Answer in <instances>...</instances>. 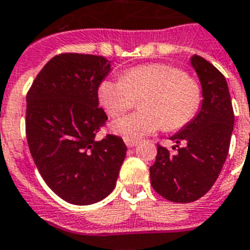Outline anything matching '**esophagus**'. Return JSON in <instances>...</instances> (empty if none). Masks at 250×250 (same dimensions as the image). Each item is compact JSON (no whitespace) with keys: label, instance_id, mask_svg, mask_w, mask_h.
Instances as JSON below:
<instances>
[{"label":"esophagus","instance_id":"esophagus-1","mask_svg":"<svg viewBox=\"0 0 250 250\" xmlns=\"http://www.w3.org/2000/svg\"><path fill=\"white\" fill-rule=\"evenodd\" d=\"M125 143H126V146L129 147V148H133V147H135L137 146L138 142L135 141H125Z\"/></svg>","mask_w":250,"mask_h":250}]
</instances>
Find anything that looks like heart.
Instances as JSON below:
<instances>
[{"instance_id": "1", "label": "heart", "mask_w": 250, "mask_h": 250, "mask_svg": "<svg viewBox=\"0 0 250 250\" xmlns=\"http://www.w3.org/2000/svg\"><path fill=\"white\" fill-rule=\"evenodd\" d=\"M142 98L143 111L113 120L111 129L126 141H138L164 126L178 130L195 117L201 103L199 83L174 65L152 63L127 69L121 79L104 80L98 98L111 116L126 112Z\"/></svg>"}]
</instances>
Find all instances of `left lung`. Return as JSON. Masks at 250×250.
Wrapping results in <instances>:
<instances>
[{"mask_svg":"<svg viewBox=\"0 0 250 250\" xmlns=\"http://www.w3.org/2000/svg\"><path fill=\"white\" fill-rule=\"evenodd\" d=\"M191 65L201 85L200 109L170 137L177 152L157 146L156 161L149 167L155 191L174 203L197 200L214 185L226 161L235 121L225 76L199 55L191 58Z\"/></svg>","mask_w":250,"mask_h":250,"instance_id":"8db88e82","label":"left lung"}]
</instances>
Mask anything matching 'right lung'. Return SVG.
<instances>
[{
	"label": "right lung",
	"instance_id": "add662e5",
	"mask_svg": "<svg viewBox=\"0 0 250 250\" xmlns=\"http://www.w3.org/2000/svg\"><path fill=\"white\" fill-rule=\"evenodd\" d=\"M111 71L103 57L61 54L28 91L29 151L46 185L69 204L90 205L108 196L126 156L120 137L95 139L107 121L98 87Z\"/></svg>",
	"mask_w": 250,
	"mask_h": 250
}]
</instances>
